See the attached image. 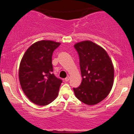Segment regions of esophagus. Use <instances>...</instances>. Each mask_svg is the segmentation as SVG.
<instances>
[{
  "label": "esophagus",
  "mask_w": 134,
  "mask_h": 134,
  "mask_svg": "<svg viewBox=\"0 0 134 134\" xmlns=\"http://www.w3.org/2000/svg\"><path fill=\"white\" fill-rule=\"evenodd\" d=\"M69 79H70V77H69V76H68V77H66L65 79V80L66 82H68L69 80Z\"/></svg>",
  "instance_id": "34e87169"
}]
</instances>
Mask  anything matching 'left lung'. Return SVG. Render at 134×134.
I'll use <instances>...</instances> for the list:
<instances>
[{"label": "left lung", "mask_w": 134, "mask_h": 134, "mask_svg": "<svg viewBox=\"0 0 134 134\" xmlns=\"http://www.w3.org/2000/svg\"><path fill=\"white\" fill-rule=\"evenodd\" d=\"M80 60L82 81L73 88L76 98L87 105H95L104 99L112 88L114 67L107 52L91 41L74 44Z\"/></svg>", "instance_id": "8db88e82"}]
</instances>
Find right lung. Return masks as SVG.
<instances>
[{
  "mask_svg": "<svg viewBox=\"0 0 134 134\" xmlns=\"http://www.w3.org/2000/svg\"><path fill=\"white\" fill-rule=\"evenodd\" d=\"M60 45L51 40L33 44L20 63L19 79L21 88L33 103L46 105L55 99L62 80L53 73V52Z\"/></svg>",
  "mask_w": 134,
  "mask_h": 134,
  "instance_id": "1",
  "label": "right lung"
}]
</instances>
